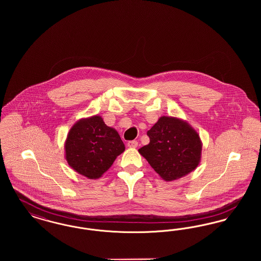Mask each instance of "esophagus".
<instances>
[{"instance_id": "34e87169", "label": "esophagus", "mask_w": 261, "mask_h": 261, "mask_svg": "<svg viewBox=\"0 0 261 261\" xmlns=\"http://www.w3.org/2000/svg\"><path fill=\"white\" fill-rule=\"evenodd\" d=\"M127 146L128 148H131V149H136L138 147V142L137 141H129L127 143Z\"/></svg>"}]
</instances>
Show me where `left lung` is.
<instances>
[{
  "instance_id": "obj_1",
  "label": "left lung",
  "mask_w": 261,
  "mask_h": 261,
  "mask_svg": "<svg viewBox=\"0 0 261 261\" xmlns=\"http://www.w3.org/2000/svg\"><path fill=\"white\" fill-rule=\"evenodd\" d=\"M147 134L149 143L139 152L163 180H177L198 167L202 143L199 133L186 120L163 115Z\"/></svg>"
}]
</instances>
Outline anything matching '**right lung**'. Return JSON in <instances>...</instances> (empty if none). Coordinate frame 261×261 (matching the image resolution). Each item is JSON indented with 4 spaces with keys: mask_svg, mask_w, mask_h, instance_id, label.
<instances>
[{
    "mask_svg": "<svg viewBox=\"0 0 261 261\" xmlns=\"http://www.w3.org/2000/svg\"><path fill=\"white\" fill-rule=\"evenodd\" d=\"M124 150L118 132L106 125L99 115L76 121L64 143L68 165L88 179H99Z\"/></svg>",
    "mask_w": 261,
    "mask_h": 261,
    "instance_id": "add662e5",
    "label": "right lung"
}]
</instances>
